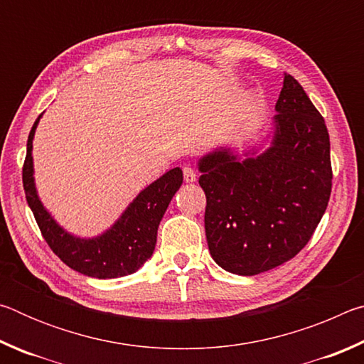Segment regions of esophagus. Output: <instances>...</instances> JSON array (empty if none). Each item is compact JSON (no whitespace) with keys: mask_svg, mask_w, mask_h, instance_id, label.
Segmentation results:
<instances>
[{"mask_svg":"<svg viewBox=\"0 0 364 364\" xmlns=\"http://www.w3.org/2000/svg\"><path fill=\"white\" fill-rule=\"evenodd\" d=\"M183 176H184V181H186V183H194L197 180L196 170L193 167H189V165L183 167Z\"/></svg>","mask_w":364,"mask_h":364,"instance_id":"34e87169","label":"esophagus"}]
</instances>
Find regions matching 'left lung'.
Returning <instances> with one entry per match:
<instances>
[{
    "label": "left lung",
    "mask_w": 364,
    "mask_h": 364,
    "mask_svg": "<svg viewBox=\"0 0 364 364\" xmlns=\"http://www.w3.org/2000/svg\"><path fill=\"white\" fill-rule=\"evenodd\" d=\"M267 151L239 160L217 149L199 160L210 255L234 274L254 276L291 260L310 241L332 188L323 115L291 75L276 102Z\"/></svg>",
    "instance_id": "8db88e82"
}]
</instances>
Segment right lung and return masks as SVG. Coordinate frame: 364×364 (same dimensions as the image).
Returning <instances> with one entry per match:
<instances>
[{
    "mask_svg": "<svg viewBox=\"0 0 364 364\" xmlns=\"http://www.w3.org/2000/svg\"><path fill=\"white\" fill-rule=\"evenodd\" d=\"M40 117L28 134L22 181L28 207L32 208L45 241L67 267L91 278L112 279L138 271L156 249L160 220L183 183L181 168H171L141 191L115 225L101 236L93 239L75 237L54 221L36 194L32 141Z\"/></svg>",
    "mask_w": 364,
    "mask_h": 364,
    "instance_id": "right-lung-1",
    "label": "right lung"
}]
</instances>
